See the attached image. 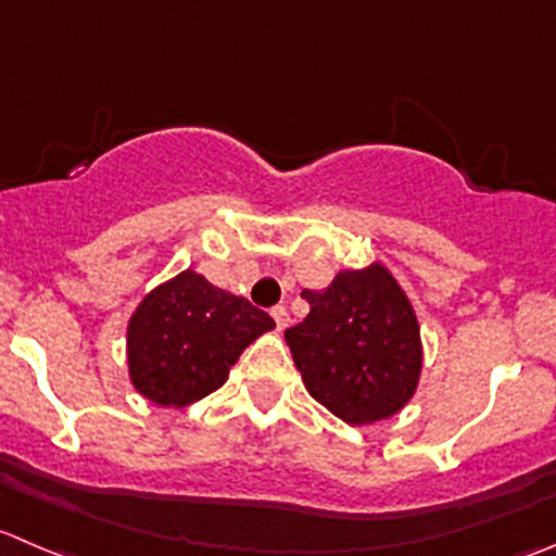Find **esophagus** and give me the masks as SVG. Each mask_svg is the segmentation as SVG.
I'll return each instance as SVG.
<instances>
[{
    "label": "esophagus",
    "mask_w": 556,
    "mask_h": 556,
    "mask_svg": "<svg viewBox=\"0 0 556 556\" xmlns=\"http://www.w3.org/2000/svg\"><path fill=\"white\" fill-rule=\"evenodd\" d=\"M271 317H274V323H277L279 331H285V328H288L290 315H288V309H285V306H274V309H271Z\"/></svg>",
    "instance_id": "esophagus-1"
}]
</instances>
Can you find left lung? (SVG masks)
Masks as SVG:
<instances>
[{
	"label": "left lung",
	"instance_id": "1",
	"mask_svg": "<svg viewBox=\"0 0 556 556\" xmlns=\"http://www.w3.org/2000/svg\"><path fill=\"white\" fill-rule=\"evenodd\" d=\"M304 323L285 331L304 386L350 427L382 421L413 399L424 366L413 304L382 263L304 290Z\"/></svg>",
	"mask_w": 556,
	"mask_h": 556
}]
</instances>
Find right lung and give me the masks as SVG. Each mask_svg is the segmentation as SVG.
Segmentation results:
<instances>
[{"instance_id": "obj_1", "label": "right lung", "mask_w": 556, "mask_h": 556, "mask_svg": "<svg viewBox=\"0 0 556 556\" xmlns=\"http://www.w3.org/2000/svg\"><path fill=\"white\" fill-rule=\"evenodd\" d=\"M271 328L266 312L187 268L129 317V380L160 407H187L217 391L247 344Z\"/></svg>"}]
</instances>
